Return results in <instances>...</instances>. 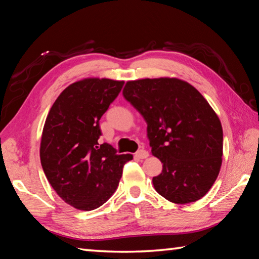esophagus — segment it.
I'll list each match as a JSON object with an SVG mask.
<instances>
[{
    "instance_id": "34e87169",
    "label": "esophagus",
    "mask_w": 259,
    "mask_h": 259,
    "mask_svg": "<svg viewBox=\"0 0 259 259\" xmlns=\"http://www.w3.org/2000/svg\"><path fill=\"white\" fill-rule=\"evenodd\" d=\"M135 156H136V158H138V159H146V158L149 157V152L144 150V149H141L138 152H136Z\"/></svg>"
}]
</instances>
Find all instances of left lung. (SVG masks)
I'll use <instances>...</instances> for the list:
<instances>
[{"label":"left lung","mask_w":259,"mask_h":259,"mask_svg":"<svg viewBox=\"0 0 259 259\" xmlns=\"http://www.w3.org/2000/svg\"><path fill=\"white\" fill-rule=\"evenodd\" d=\"M122 96L147 123L151 153L162 163L156 191L174 203L205 196L223 162V126L217 113L188 82L177 78L128 81Z\"/></svg>","instance_id":"left-lung-1"}]
</instances>
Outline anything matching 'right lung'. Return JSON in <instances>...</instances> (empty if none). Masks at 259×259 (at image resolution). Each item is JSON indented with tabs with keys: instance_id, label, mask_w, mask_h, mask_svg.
I'll return each instance as SVG.
<instances>
[{
	"instance_id": "obj_1",
	"label": "right lung",
	"mask_w": 259,
	"mask_h": 259,
	"mask_svg": "<svg viewBox=\"0 0 259 259\" xmlns=\"http://www.w3.org/2000/svg\"><path fill=\"white\" fill-rule=\"evenodd\" d=\"M124 81L85 78L65 88L43 126L40 159L49 183L63 201L79 210L102 206L117 190L123 164L134 156L99 145V120Z\"/></svg>"
}]
</instances>
